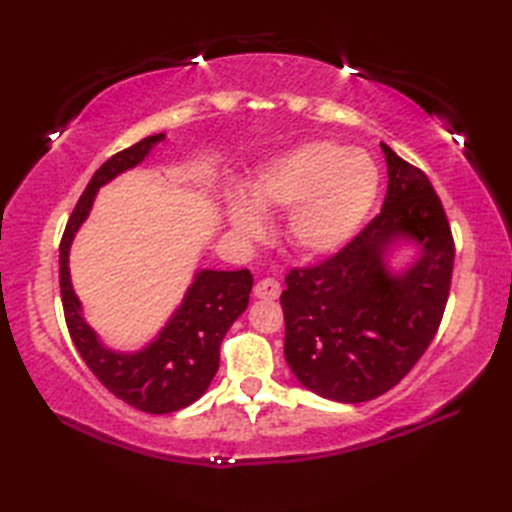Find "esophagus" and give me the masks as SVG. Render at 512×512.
<instances>
[{"label":"esophagus","instance_id":"34e87169","mask_svg":"<svg viewBox=\"0 0 512 512\" xmlns=\"http://www.w3.org/2000/svg\"><path fill=\"white\" fill-rule=\"evenodd\" d=\"M279 292H281L279 281L277 279H270V277L257 281L255 288H253V295L257 299H277Z\"/></svg>","mask_w":512,"mask_h":512}]
</instances>
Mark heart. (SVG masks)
Returning a JSON list of instances; mask_svg holds the SVG:
<instances>
[{
  "instance_id": "heart-1",
  "label": "heart",
  "mask_w": 512,
  "mask_h": 512,
  "mask_svg": "<svg viewBox=\"0 0 512 512\" xmlns=\"http://www.w3.org/2000/svg\"><path fill=\"white\" fill-rule=\"evenodd\" d=\"M378 169L361 149L328 140L275 158L248 184V200L228 198L226 222L239 237L264 231L259 211L290 209L286 233L299 253L321 257L350 242L376 198Z\"/></svg>"
}]
</instances>
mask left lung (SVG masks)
Here are the masks:
<instances>
[{
    "instance_id": "left-lung-1",
    "label": "left lung",
    "mask_w": 512,
    "mask_h": 512,
    "mask_svg": "<svg viewBox=\"0 0 512 512\" xmlns=\"http://www.w3.org/2000/svg\"><path fill=\"white\" fill-rule=\"evenodd\" d=\"M383 211L341 253L286 275V363L299 383L336 402H365L398 385L438 332L453 275V237L429 178L380 143ZM421 255L391 269L395 248Z\"/></svg>"
}]
</instances>
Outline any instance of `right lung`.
<instances>
[{
  "label": "right lung",
  "instance_id": "add662e5",
  "mask_svg": "<svg viewBox=\"0 0 512 512\" xmlns=\"http://www.w3.org/2000/svg\"><path fill=\"white\" fill-rule=\"evenodd\" d=\"M167 138L156 134L118 151L96 169L76 202L59 248V284L65 323L81 358L116 398L147 413H171L198 400L220 367V345L228 328L248 306L253 275L248 270H211L193 275L176 312L156 339L136 352L107 347L83 317V306L72 288L70 248L88 220L96 193L121 173L138 167L151 149Z\"/></svg>",
  "mask_w": 512,
  "mask_h": 512
}]
</instances>
